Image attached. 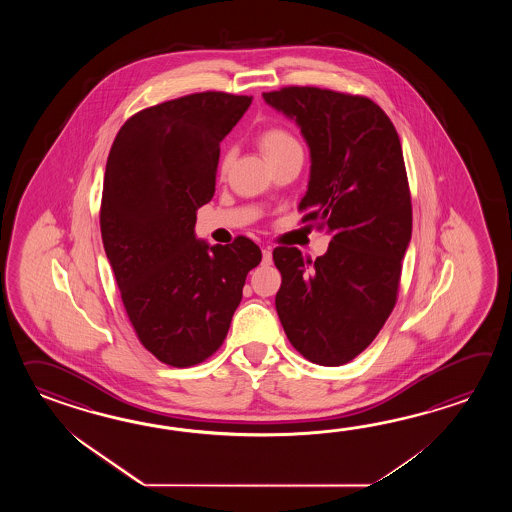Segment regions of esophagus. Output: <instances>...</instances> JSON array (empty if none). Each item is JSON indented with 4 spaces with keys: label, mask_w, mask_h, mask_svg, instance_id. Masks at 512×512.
<instances>
[{
    "label": "esophagus",
    "mask_w": 512,
    "mask_h": 512,
    "mask_svg": "<svg viewBox=\"0 0 512 512\" xmlns=\"http://www.w3.org/2000/svg\"><path fill=\"white\" fill-rule=\"evenodd\" d=\"M261 263H263V265H271V263H272L271 249H263V251H261Z\"/></svg>",
    "instance_id": "esophagus-1"
}]
</instances>
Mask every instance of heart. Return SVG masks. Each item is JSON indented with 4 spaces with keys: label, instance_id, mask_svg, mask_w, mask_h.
<instances>
[{
    "label": "heart",
    "instance_id": "b5f03b06",
    "mask_svg": "<svg viewBox=\"0 0 512 512\" xmlns=\"http://www.w3.org/2000/svg\"><path fill=\"white\" fill-rule=\"evenodd\" d=\"M258 144H260L263 155L267 157V161L285 155V153L302 152L300 144L294 139L293 135L289 131L280 128V126H269V128L261 130L260 135H258ZM229 166L230 153L225 152L219 159V172H227Z\"/></svg>",
    "mask_w": 512,
    "mask_h": 512
}]
</instances>
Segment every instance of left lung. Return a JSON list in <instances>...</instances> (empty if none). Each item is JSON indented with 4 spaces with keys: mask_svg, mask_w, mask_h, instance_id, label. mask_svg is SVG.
Here are the masks:
<instances>
[{
    "mask_svg": "<svg viewBox=\"0 0 512 512\" xmlns=\"http://www.w3.org/2000/svg\"><path fill=\"white\" fill-rule=\"evenodd\" d=\"M293 119L311 153L300 210L331 234L315 261L276 247L282 274L276 311L294 349L320 366H342L379 335L395 307L412 199L392 120L373 100L320 87L263 93Z\"/></svg>",
    "mask_w": 512,
    "mask_h": 512,
    "instance_id": "8db88e82",
    "label": "left lung"
}]
</instances>
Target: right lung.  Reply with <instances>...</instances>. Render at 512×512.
Masks as SVG:
<instances>
[{
    "instance_id": "add662e5",
    "label": "right lung",
    "mask_w": 512,
    "mask_h": 512,
    "mask_svg": "<svg viewBox=\"0 0 512 512\" xmlns=\"http://www.w3.org/2000/svg\"><path fill=\"white\" fill-rule=\"evenodd\" d=\"M252 97L205 91L142 109L109 150L100 232L142 346L188 368L218 351L260 247L197 240V208L216 190L219 142Z\"/></svg>"
}]
</instances>
